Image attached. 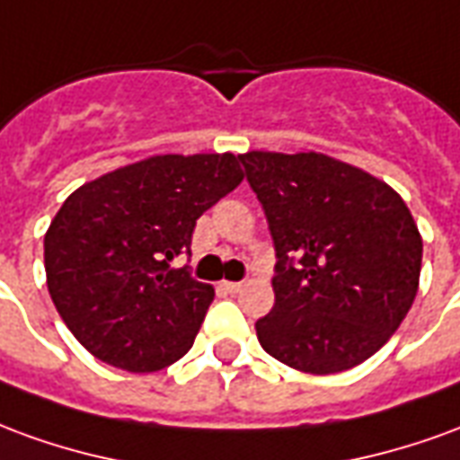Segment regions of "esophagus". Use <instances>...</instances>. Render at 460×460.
<instances>
[{"instance_id": "1", "label": "esophagus", "mask_w": 460, "mask_h": 460, "mask_svg": "<svg viewBox=\"0 0 460 460\" xmlns=\"http://www.w3.org/2000/svg\"><path fill=\"white\" fill-rule=\"evenodd\" d=\"M221 288L226 290V293H239V290L243 288V283H236V280H224V283H221Z\"/></svg>"}]
</instances>
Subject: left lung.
I'll return each instance as SVG.
<instances>
[{
	"mask_svg": "<svg viewBox=\"0 0 460 460\" xmlns=\"http://www.w3.org/2000/svg\"><path fill=\"white\" fill-rule=\"evenodd\" d=\"M276 246V303L261 347L308 375L362 365L419 290L421 234L386 181L323 152L239 155Z\"/></svg>",
	"mask_w": 460,
	"mask_h": 460,
	"instance_id": "obj_1",
	"label": "left lung"
}]
</instances>
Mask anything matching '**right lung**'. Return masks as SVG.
Instances as JSON below:
<instances>
[{"label": "right lung", "mask_w": 460, "mask_h": 460, "mask_svg": "<svg viewBox=\"0 0 460 460\" xmlns=\"http://www.w3.org/2000/svg\"><path fill=\"white\" fill-rule=\"evenodd\" d=\"M243 180L231 152L155 155L85 181L44 236L46 286L74 338L128 372H157L190 352L214 300L170 261L204 211Z\"/></svg>", "instance_id": "right-lung-1"}]
</instances>
